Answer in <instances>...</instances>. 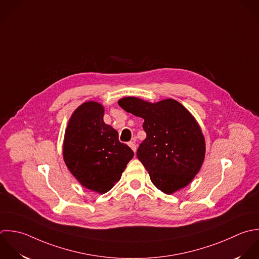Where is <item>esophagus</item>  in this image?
Instances as JSON below:
<instances>
[{
  "mask_svg": "<svg viewBox=\"0 0 259 259\" xmlns=\"http://www.w3.org/2000/svg\"><path fill=\"white\" fill-rule=\"evenodd\" d=\"M128 145L131 147V149L135 152L136 151V144H135V142H133V141H130L129 143H128Z\"/></svg>",
  "mask_w": 259,
  "mask_h": 259,
  "instance_id": "esophagus-1",
  "label": "esophagus"
}]
</instances>
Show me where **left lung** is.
<instances>
[{"label":"left lung","mask_w":259,"mask_h":259,"mask_svg":"<svg viewBox=\"0 0 259 259\" xmlns=\"http://www.w3.org/2000/svg\"><path fill=\"white\" fill-rule=\"evenodd\" d=\"M118 104L144 119L146 138L137 157L152 184L168 195L188 186L199 172L206 151L204 135L193 115L172 99L149 103L126 97Z\"/></svg>","instance_id":"1"}]
</instances>
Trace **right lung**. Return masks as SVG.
<instances>
[{"label": "right lung", "instance_id": "obj_1", "mask_svg": "<svg viewBox=\"0 0 259 259\" xmlns=\"http://www.w3.org/2000/svg\"><path fill=\"white\" fill-rule=\"evenodd\" d=\"M104 107L85 102L71 115L63 142L64 162L78 183L99 194L109 192L134 156L104 120Z\"/></svg>", "mask_w": 259, "mask_h": 259}]
</instances>
